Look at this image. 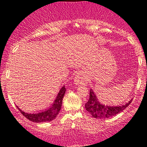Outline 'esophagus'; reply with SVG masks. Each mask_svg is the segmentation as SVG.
<instances>
[{"instance_id":"obj_1","label":"esophagus","mask_w":147,"mask_h":147,"mask_svg":"<svg viewBox=\"0 0 147 147\" xmlns=\"http://www.w3.org/2000/svg\"><path fill=\"white\" fill-rule=\"evenodd\" d=\"M88 79L83 72H79L74 77V82L76 85H86L88 84Z\"/></svg>"}]
</instances>
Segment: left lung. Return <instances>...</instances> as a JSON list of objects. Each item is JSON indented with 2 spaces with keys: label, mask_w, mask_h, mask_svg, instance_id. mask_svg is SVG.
<instances>
[{
  "label": "left lung",
  "mask_w": 147,
  "mask_h": 147,
  "mask_svg": "<svg viewBox=\"0 0 147 147\" xmlns=\"http://www.w3.org/2000/svg\"><path fill=\"white\" fill-rule=\"evenodd\" d=\"M132 100L121 106H107L102 105L98 101L96 96L93 93V90H90V98L86 104L85 109L92 116L96 119H107L121 112L129 106Z\"/></svg>",
  "instance_id": "obj_1"
}]
</instances>
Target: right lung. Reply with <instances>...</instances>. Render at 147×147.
I'll return each mask as SVG.
<instances>
[{
	"instance_id": "1",
	"label": "right lung",
	"mask_w": 147,
	"mask_h": 147,
	"mask_svg": "<svg viewBox=\"0 0 147 147\" xmlns=\"http://www.w3.org/2000/svg\"><path fill=\"white\" fill-rule=\"evenodd\" d=\"M65 91L66 88L64 85V86L61 88L60 90H59L57 96L52 106L50 108L48 109V110L43 111V112L34 114H29L23 112V111H22L20 109H19V110L23 114V115H24L26 119H28V120L32 121L33 122L40 123V122L44 121H52L54 119H56V117L59 114V110H61V107H62V98L64 97Z\"/></svg>"
}]
</instances>
